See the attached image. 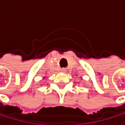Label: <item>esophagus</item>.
Segmentation results:
<instances>
[{
    "instance_id": "obj_1",
    "label": "esophagus",
    "mask_w": 125,
    "mask_h": 125,
    "mask_svg": "<svg viewBox=\"0 0 125 125\" xmlns=\"http://www.w3.org/2000/svg\"><path fill=\"white\" fill-rule=\"evenodd\" d=\"M60 71H61L62 72H66V69H65V68H61Z\"/></svg>"
}]
</instances>
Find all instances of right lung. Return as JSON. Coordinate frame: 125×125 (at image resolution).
<instances>
[{"label":"right lung","mask_w":125,"mask_h":125,"mask_svg":"<svg viewBox=\"0 0 125 125\" xmlns=\"http://www.w3.org/2000/svg\"><path fill=\"white\" fill-rule=\"evenodd\" d=\"M43 78H45V77H43Z\"/></svg>","instance_id":"right-lung-1"}]
</instances>
